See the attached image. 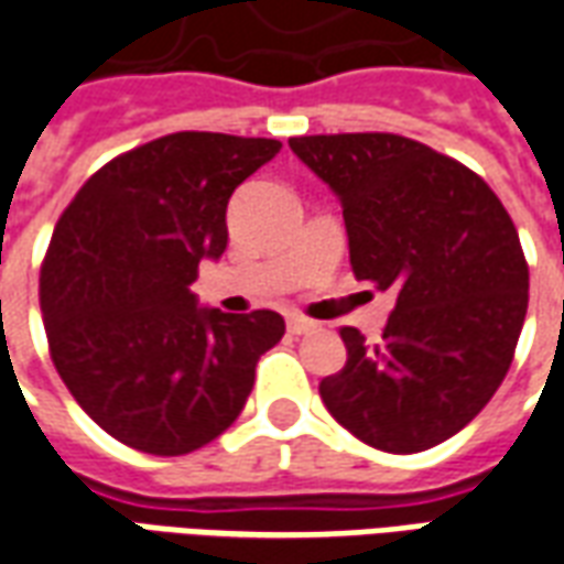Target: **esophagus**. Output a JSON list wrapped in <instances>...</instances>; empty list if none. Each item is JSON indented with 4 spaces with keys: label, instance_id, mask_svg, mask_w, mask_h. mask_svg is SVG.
<instances>
[{
    "label": "esophagus",
    "instance_id": "34e87169",
    "mask_svg": "<svg viewBox=\"0 0 564 564\" xmlns=\"http://www.w3.org/2000/svg\"><path fill=\"white\" fill-rule=\"evenodd\" d=\"M286 329H290V335H307V332L314 329V319H305L299 317V314H293V317H286Z\"/></svg>",
    "mask_w": 564,
    "mask_h": 564
}]
</instances>
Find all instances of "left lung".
I'll return each instance as SVG.
<instances>
[{"label": "left lung", "mask_w": 564, "mask_h": 564, "mask_svg": "<svg viewBox=\"0 0 564 564\" xmlns=\"http://www.w3.org/2000/svg\"><path fill=\"white\" fill-rule=\"evenodd\" d=\"M290 148L338 196L359 281L395 290L378 344L344 326L323 378L329 414L387 453H420L480 414L508 375L529 265L480 174L392 132L302 135Z\"/></svg>", "instance_id": "left-lung-1"}]
</instances>
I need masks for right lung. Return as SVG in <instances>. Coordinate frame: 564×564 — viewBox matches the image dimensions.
Masks as SVG:
<instances>
[{
    "label": "right lung",
    "mask_w": 564,
    "mask_h": 564,
    "mask_svg": "<svg viewBox=\"0 0 564 564\" xmlns=\"http://www.w3.org/2000/svg\"><path fill=\"white\" fill-rule=\"evenodd\" d=\"M278 150L274 139L174 132L102 165L56 223L42 265L51 356L120 444L153 456L210 444L283 338L281 314H223L189 290L198 262L226 250L235 186Z\"/></svg>",
    "instance_id": "right-lung-1"
}]
</instances>
